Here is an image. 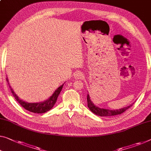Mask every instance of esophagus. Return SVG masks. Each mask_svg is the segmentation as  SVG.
Returning <instances> with one entry per match:
<instances>
[{"label":"esophagus","mask_w":151,"mask_h":151,"mask_svg":"<svg viewBox=\"0 0 151 151\" xmlns=\"http://www.w3.org/2000/svg\"><path fill=\"white\" fill-rule=\"evenodd\" d=\"M74 77H75V79H83V77H84V75H83L82 73L78 72V73H76L74 75Z\"/></svg>","instance_id":"esophagus-1"}]
</instances>
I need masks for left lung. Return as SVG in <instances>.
<instances>
[{
    "instance_id": "8db88e82",
    "label": "left lung",
    "mask_w": 151,
    "mask_h": 151,
    "mask_svg": "<svg viewBox=\"0 0 151 151\" xmlns=\"http://www.w3.org/2000/svg\"><path fill=\"white\" fill-rule=\"evenodd\" d=\"M87 106H88L90 111L93 112V113L96 114V115H98L100 116H112L118 115V114H121V113H123V112H124L126 110L129 109V107H131L134 104L133 103V104L128 106L127 107H124L123 108V109H120L117 110H110V109H104V108H100L97 106H96L91 101L89 94H87Z\"/></svg>"
}]
</instances>
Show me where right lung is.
Returning <instances> with one entry per match:
<instances>
[{"instance_id": "obj_1", "label": "right lung", "mask_w": 151, "mask_h": 151, "mask_svg": "<svg viewBox=\"0 0 151 151\" xmlns=\"http://www.w3.org/2000/svg\"><path fill=\"white\" fill-rule=\"evenodd\" d=\"M6 81L9 83L8 78H6ZM62 85L58 87V88L54 91V93L52 94V96H50L48 99H47L45 101H43V102H28L26 101H24L23 100H21L18 96L17 94L15 93L13 89L11 88V86L9 85L11 93H12L13 96H14L15 100H16L18 103H19V104L22 106V107H24V109H25L27 111L34 112V113H44V112H46L49 111V110H51L53 107V106L55 105L56 103V101H57V99L59 94L60 93V91H62L63 85Z\"/></svg>"}]
</instances>
